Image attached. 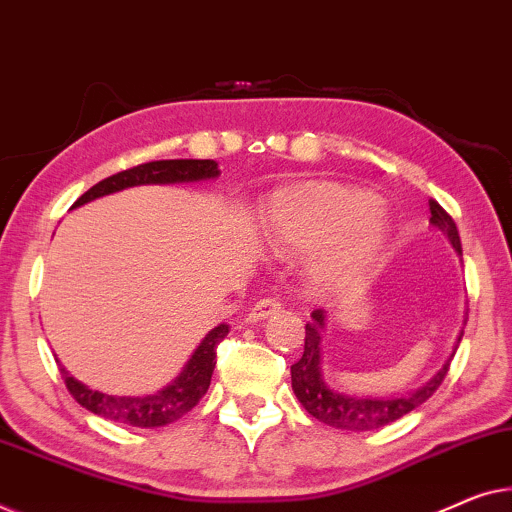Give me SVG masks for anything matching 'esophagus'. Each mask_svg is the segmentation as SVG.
Returning a JSON list of instances; mask_svg holds the SVG:
<instances>
[{"instance_id":"obj_1","label":"esophagus","mask_w":512,"mask_h":512,"mask_svg":"<svg viewBox=\"0 0 512 512\" xmlns=\"http://www.w3.org/2000/svg\"><path fill=\"white\" fill-rule=\"evenodd\" d=\"M280 311V301L276 299H259L257 304L250 308L248 313V322H262L271 315H276Z\"/></svg>"}]
</instances>
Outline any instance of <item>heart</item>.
<instances>
[{
	"label": "heart",
	"instance_id": "1",
	"mask_svg": "<svg viewBox=\"0 0 512 512\" xmlns=\"http://www.w3.org/2000/svg\"><path fill=\"white\" fill-rule=\"evenodd\" d=\"M266 234L271 248L283 255L325 245L311 266V278L320 292L338 294L355 287L378 264L387 220L364 187L311 181L273 197Z\"/></svg>",
	"mask_w": 512,
	"mask_h": 512
}]
</instances>
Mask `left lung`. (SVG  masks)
<instances>
[{"instance_id":"left-lung-1","label":"left lung","mask_w":512,"mask_h":512,"mask_svg":"<svg viewBox=\"0 0 512 512\" xmlns=\"http://www.w3.org/2000/svg\"><path fill=\"white\" fill-rule=\"evenodd\" d=\"M429 211H431V227L438 229L448 236L457 255H462V241H459V232L455 220L443 211L441 204L434 199H429ZM311 322L306 325V338H304V355L297 364H292V390L297 394L301 406L306 408L308 415H313L315 420L329 424V427L345 429V431H373L385 427L394 420H399L410 410L420 406L441 387L445 373L450 369L452 357L443 364V369L436 373L434 378H429L427 383L408 394H390V397H355V394H345L338 390H331L325 383L320 371V338L322 329H325L327 315L325 311H313ZM464 331L457 338V345L462 341ZM455 345V350H457Z\"/></svg>"}]
</instances>
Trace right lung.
Masks as SVG:
<instances>
[{
  "mask_svg": "<svg viewBox=\"0 0 512 512\" xmlns=\"http://www.w3.org/2000/svg\"><path fill=\"white\" fill-rule=\"evenodd\" d=\"M220 169L218 162L213 160H157L146 162L139 167H132L120 174H113L97 185H92L88 192L76 199V206L88 204L92 199L104 197V194H113L127 187L136 185H176V183H197L208 181V178H218ZM229 334V325H218L208 331L204 341L197 345L192 352L190 362L183 366L176 380L160 392L146 394V397H115V394H104L99 390H90L88 385L78 383L71 373L60 364V373L64 378V385L71 397H74L83 408L95 413L104 420L129 424V427L153 429L164 427V424L176 422L178 417L197 406L199 399L204 397L208 385H211V376L215 369V350L218 343Z\"/></svg>",
  "mask_w": 512,
  "mask_h": 512,
  "instance_id": "right-lung-1",
  "label": "right lung"
}]
</instances>
